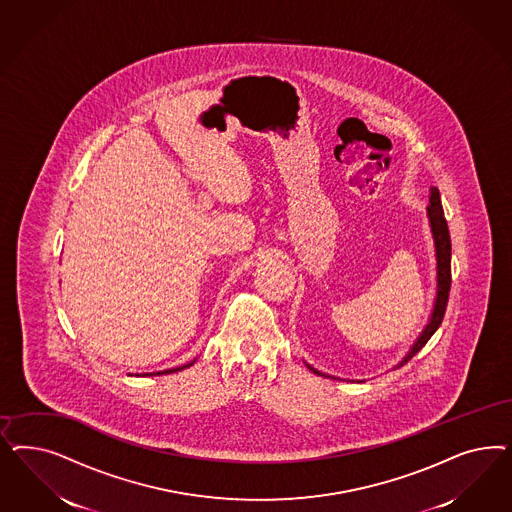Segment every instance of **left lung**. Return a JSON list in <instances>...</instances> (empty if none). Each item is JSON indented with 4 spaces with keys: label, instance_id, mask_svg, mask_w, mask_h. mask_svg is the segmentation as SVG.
Listing matches in <instances>:
<instances>
[{
    "label": "left lung",
    "instance_id": "1",
    "mask_svg": "<svg viewBox=\"0 0 512 512\" xmlns=\"http://www.w3.org/2000/svg\"><path fill=\"white\" fill-rule=\"evenodd\" d=\"M428 213L429 231L433 237V247H435V271H437V288H435V299H433V309L429 314L428 324L424 326V330L420 331V335L416 337L411 350L401 358V362L397 363L396 369L403 367L405 363L413 358L416 352H420L422 347L431 339V335L439 330L443 316H445L446 303H448V292H450V233H448V226H446L445 213H443V205H441V196L439 190L435 186L429 188V205L426 209ZM305 365L313 371L314 375H322L328 379H335L330 377L318 369H314L313 365L305 362ZM354 382V380H352ZM356 382H363V380H356Z\"/></svg>",
    "mask_w": 512,
    "mask_h": 512
}]
</instances>
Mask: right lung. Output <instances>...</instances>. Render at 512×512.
<instances>
[{"label": "right lung", "mask_w": 512, "mask_h": 512, "mask_svg": "<svg viewBox=\"0 0 512 512\" xmlns=\"http://www.w3.org/2000/svg\"><path fill=\"white\" fill-rule=\"evenodd\" d=\"M196 362V360H194ZM194 362L184 363L181 367H173V369H165V371H158V373H141L143 377H152V375H167V373H177V371H182V369H186V367H190V365H194ZM141 375H135V377H141Z\"/></svg>", "instance_id": "obj_1"}]
</instances>
